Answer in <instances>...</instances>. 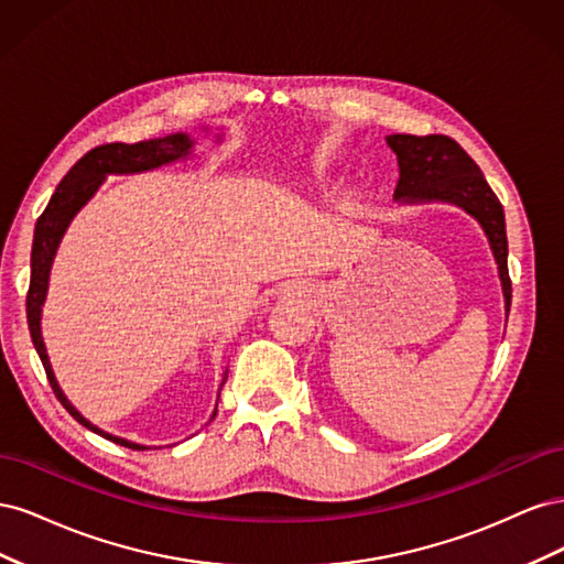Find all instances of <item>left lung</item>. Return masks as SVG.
Listing matches in <instances>:
<instances>
[{
	"label": "left lung",
	"instance_id": "8db88e82",
	"mask_svg": "<svg viewBox=\"0 0 564 564\" xmlns=\"http://www.w3.org/2000/svg\"><path fill=\"white\" fill-rule=\"evenodd\" d=\"M386 143L398 155L400 181L395 187L398 204H431L445 202L464 209L480 224L494 261L499 268L506 315L510 311V278H508V240L506 216L499 197L494 195L468 152L449 135H412L392 133Z\"/></svg>",
	"mask_w": 564,
	"mask_h": 564
}]
</instances>
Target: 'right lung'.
<instances>
[{
    "label": "right lung",
    "instance_id": "add662e5",
    "mask_svg": "<svg viewBox=\"0 0 564 564\" xmlns=\"http://www.w3.org/2000/svg\"><path fill=\"white\" fill-rule=\"evenodd\" d=\"M202 131H209L204 127ZM216 141H224V135L216 133ZM195 150V139L191 133H169L164 139H150L141 143H108V145H98L89 150L70 172L63 176L58 183L56 193L51 195L44 214L37 218L35 226V240H32V256H30V289H28V327L32 344H35V350L40 352V360L44 365L46 379L54 388L56 398L61 404L70 412L75 421H79L84 429L94 431L96 435L106 437L115 445H122L129 449H150L148 445H139V442H131L127 437L112 435L104 429H98L89 419H84L75 404L65 398L63 388L56 381V373L51 369L46 346H44V336H42V308L48 294V278H51V265H54V259L58 253V247L63 242V235L70 228L73 218L87 207V202L98 193V187L104 185L108 176H122V174H141V172H152V169H160L164 164H172L178 160H187ZM228 379V369L224 373V383ZM220 383V386H224ZM218 409V400H216ZM216 409L212 419L216 416Z\"/></svg>",
    "mask_w": 564,
    "mask_h": 564
}]
</instances>
